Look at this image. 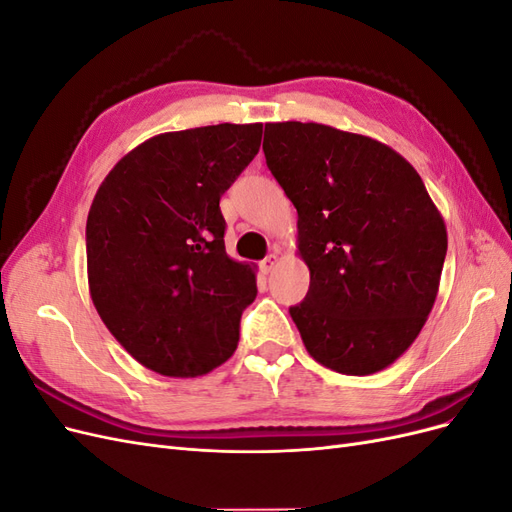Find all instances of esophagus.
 Listing matches in <instances>:
<instances>
[{
  "label": "esophagus",
  "instance_id": "1",
  "mask_svg": "<svg viewBox=\"0 0 512 512\" xmlns=\"http://www.w3.org/2000/svg\"><path fill=\"white\" fill-rule=\"evenodd\" d=\"M277 262H280V256H277V254H269L265 260L260 262L262 273H271V271L277 267Z\"/></svg>",
  "mask_w": 512,
  "mask_h": 512
}]
</instances>
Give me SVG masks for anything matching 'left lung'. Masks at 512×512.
Masks as SVG:
<instances>
[{
	"instance_id": "1",
	"label": "left lung",
	"mask_w": 512,
	"mask_h": 512,
	"mask_svg": "<svg viewBox=\"0 0 512 512\" xmlns=\"http://www.w3.org/2000/svg\"><path fill=\"white\" fill-rule=\"evenodd\" d=\"M262 149L299 213L309 290L290 316L309 356L346 376L393 365L425 327L448 245L423 179L376 138L314 121L267 123Z\"/></svg>"
}]
</instances>
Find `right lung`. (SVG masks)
Listing matches in <instances>:
<instances>
[{"label": "right lung", "instance_id": "1", "mask_svg": "<svg viewBox=\"0 0 512 512\" xmlns=\"http://www.w3.org/2000/svg\"><path fill=\"white\" fill-rule=\"evenodd\" d=\"M262 123L164 132L128 151L87 215V282L106 329L147 369L196 378L228 361L256 267L226 254L220 198Z\"/></svg>", "mask_w": 512, "mask_h": 512}]
</instances>
